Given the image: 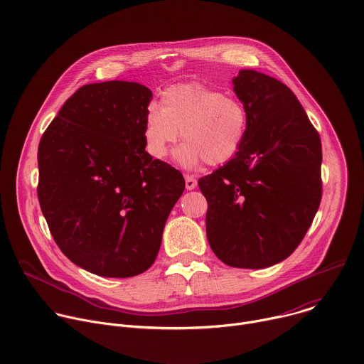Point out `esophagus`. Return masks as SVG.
<instances>
[{
  "mask_svg": "<svg viewBox=\"0 0 364 364\" xmlns=\"http://www.w3.org/2000/svg\"><path fill=\"white\" fill-rule=\"evenodd\" d=\"M197 187V180L193 176H186V188L187 190H194Z\"/></svg>",
  "mask_w": 364,
  "mask_h": 364,
  "instance_id": "34e87169",
  "label": "esophagus"
}]
</instances>
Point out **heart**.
I'll use <instances>...</instances> for the list:
<instances>
[{
    "label": "heart",
    "instance_id": "heart-1",
    "mask_svg": "<svg viewBox=\"0 0 364 364\" xmlns=\"http://www.w3.org/2000/svg\"><path fill=\"white\" fill-rule=\"evenodd\" d=\"M249 131L245 103L222 90L198 83L167 87L160 105L149 103L142 124L146 152L164 160L178 135L184 141L174 152L176 163L194 170L204 161L219 166L240 152Z\"/></svg>",
    "mask_w": 364,
    "mask_h": 364
}]
</instances>
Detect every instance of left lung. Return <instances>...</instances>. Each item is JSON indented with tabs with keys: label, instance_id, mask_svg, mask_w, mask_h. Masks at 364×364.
Wrapping results in <instances>:
<instances>
[{
	"label": "left lung",
	"instance_id": "left-lung-1",
	"mask_svg": "<svg viewBox=\"0 0 364 364\" xmlns=\"http://www.w3.org/2000/svg\"><path fill=\"white\" fill-rule=\"evenodd\" d=\"M233 90L249 112L235 159L201 177L209 204L207 240L233 268L262 269L299 245L321 201V139L294 92L275 77L242 69Z\"/></svg>",
	"mask_w": 364,
	"mask_h": 364
}]
</instances>
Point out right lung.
I'll list each match as a JSON object with an SVG mask.
<instances>
[{"label":"right lung","mask_w":364,"mask_h":364,"mask_svg":"<svg viewBox=\"0 0 364 364\" xmlns=\"http://www.w3.org/2000/svg\"><path fill=\"white\" fill-rule=\"evenodd\" d=\"M152 92L111 80L77 89L38 144L37 196L50 233L82 269L107 278L145 272L184 191L181 173L145 151Z\"/></svg>","instance_id":"obj_1"}]
</instances>
